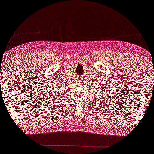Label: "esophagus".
I'll return each instance as SVG.
<instances>
[{"mask_svg": "<svg viewBox=\"0 0 154 154\" xmlns=\"http://www.w3.org/2000/svg\"><path fill=\"white\" fill-rule=\"evenodd\" d=\"M79 79H82V77H79Z\"/></svg>", "mask_w": 154, "mask_h": 154, "instance_id": "esophagus-1", "label": "esophagus"}]
</instances>
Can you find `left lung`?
<instances>
[{
  "label": "left lung",
  "mask_w": 154,
  "mask_h": 154,
  "mask_svg": "<svg viewBox=\"0 0 154 154\" xmlns=\"http://www.w3.org/2000/svg\"><path fill=\"white\" fill-rule=\"evenodd\" d=\"M103 93H104V92H103Z\"/></svg>",
  "instance_id": "8db88e82"
}]
</instances>
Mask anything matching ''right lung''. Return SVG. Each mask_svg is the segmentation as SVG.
<instances>
[{
  "label": "right lung",
  "instance_id": "obj_1",
  "mask_svg": "<svg viewBox=\"0 0 154 154\" xmlns=\"http://www.w3.org/2000/svg\"><path fill=\"white\" fill-rule=\"evenodd\" d=\"M52 89H53V90H52L53 92H51V91H50V90H49V91H50V93H54V88H53V87H52ZM47 94H48V92H47ZM56 94H57V93H56ZM51 94H49V95H48V98H50L51 99V98H52V97L51 96ZM54 95H55V94H54ZM49 96H50V97H49Z\"/></svg>",
  "mask_w": 154,
  "mask_h": 154
}]
</instances>
